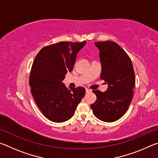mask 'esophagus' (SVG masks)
Wrapping results in <instances>:
<instances>
[{"instance_id":"obj_1","label":"esophagus","mask_w":158,"mask_h":158,"mask_svg":"<svg viewBox=\"0 0 158 158\" xmlns=\"http://www.w3.org/2000/svg\"><path fill=\"white\" fill-rule=\"evenodd\" d=\"M90 92H91V90H90L89 89H85V93H90Z\"/></svg>"}]
</instances>
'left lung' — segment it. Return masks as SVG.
Masks as SVG:
<instances>
[{
	"instance_id": "obj_1",
	"label": "left lung",
	"mask_w": 158,
	"mask_h": 158,
	"mask_svg": "<svg viewBox=\"0 0 158 158\" xmlns=\"http://www.w3.org/2000/svg\"><path fill=\"white\" fill-rule=\"evenodd\" d=\"M100 50V78L107 83L105 92L93 90L97 96L90 106L100 121L114 122L127 111L132 101L135 75L132 61L126 52L112 41L95 42Z\"/></svg>"
}]
</instances>
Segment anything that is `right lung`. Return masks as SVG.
<instances>
[{
  "label": "right lung",
  "instance_id": "obj_1",
  "mask_svg": "<svg viewBox=\"0 0 158 158\" xmlns=\"http://www.w3.org/2000/svg\"><path fill=\"white\" fill-rule=\"evenodd\" d=\"M86 42H60L44 47L32 65L29 84L37 106L44 116L55 123L71 118L85 90L67 88L62 82L73 70L77 55Z\"/></svg>",
  "mask_w": 158,
  "mask_h": 158
}]
</instances>
